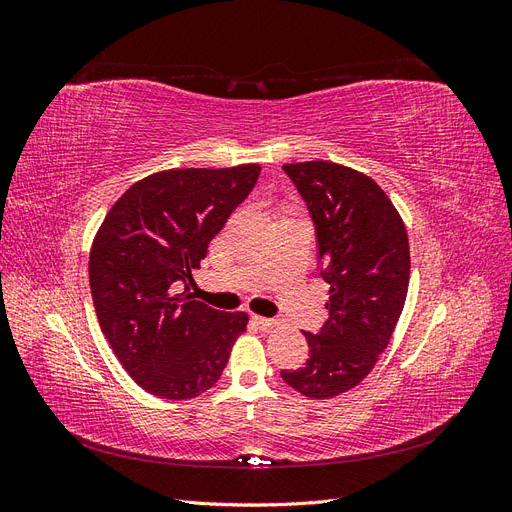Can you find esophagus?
<instances>
[{
	"mask_svg": "<svg viewBox=\"0 0 512 512\" xmlns=\"http://www.w3.org/2000/svg\"><path fill=\"white\" fill-rule=\"evenodd\" d=\"M254 322L258 324V327H262V329H273V327H277V320L265 318V316H254Z\"/></svg>",
	"mask_w": 512,
	"mask_h": 512,
	"instance_id": "obj_1",
	"label": "esophagus"
}]
</instances>
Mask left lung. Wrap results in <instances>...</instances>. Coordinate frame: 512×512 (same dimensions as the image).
I'll return each mask as SVG.
<instances>
[{
  "mask_svg": "<svg viewBox=\"0 0 512 512\" xmlns=\"http://www.w3.org/2000/svg\"><path fill=\"white\" fill-rule=\"evenodd\" d=\"M312 213L329 320L303 333L307 365L282 371L294 391L331 399L361 384L391 342L410 284L406 224L380 185L327 160L284 164Z\"/></svg>",
  "mask_w": 512,
  "mask_h": 512,
  "instance_id": "1",
  "label": "left lung"
}]
</instances>
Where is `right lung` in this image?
I'll use <instances>...</instances> for the list:
<instances>
[{"instance_id": "1", "label": "right lung", "mask_w": 512, "mask_h": 512, "mask_svg": "<svg viewBox=\"0 0 512 512\" xmlns=\"http://www.w3.org/2000/svg\"><path fill=\"white\" fill-rule=\"evenodd\" d=\"M258 175L260 164L160 170L130 185L96 232L89 286L100 329L151 395L185 401L209 391L247 329L245 312H218L177 282L192 284Z\"/></svg>"}]
</instances>
